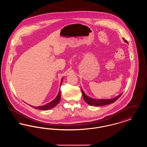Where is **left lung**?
I'll use <instances>...</instances> for the list:
<instances>
[{
	"mask_svg": "<svg viewBox=\"0 0 147 147\" xmlns=\"http://www.w3.org/2000/svg\"><path fill=\"white\" fill-rule=\"evenodd\" d=\"M125 42L128 43V42L126 41L125 39H124ZM82 94H83V97L84 98V100L85 101V102L88 104L89 105L91 106H104V105H108V104H110L115 102L118 98H119L121 95H122V94H119V96H117L116 98H111V99H94L92 98H89V96H88L87 95H85V94L84 93V91L82 90Z\"/></svg>",
	"mask_w": 147,
	"mask_h": 147,
	"instance_id": "8db88e82",
	"label": "left lung"
}]
</instances>
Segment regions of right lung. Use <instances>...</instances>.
Wrapping results in <instances>:
<instances>
[{
    "instance_id": "1",
    "label": "right lung",
    "mask_w": 147,
    "mask_h": 147,
    "mask_svg": "<svg viewBox=\"0 0 147 147\" xmlns=\"http://www.w3.org/2000/svg\"><path fill=\"white\" fill-rule=\"evenodd\" d=\"M62 80H63V79H62V80L61 82V85L62 83ZM60 100H61V91L59 90L56 98L53 101H52L49 103H48L45 105L41 106H36H36H33L31 105H30V106L34 109H38V110H46L51 109L55 107L56 105H58L59 104Z\"/></svg>"
}]
</instances>
